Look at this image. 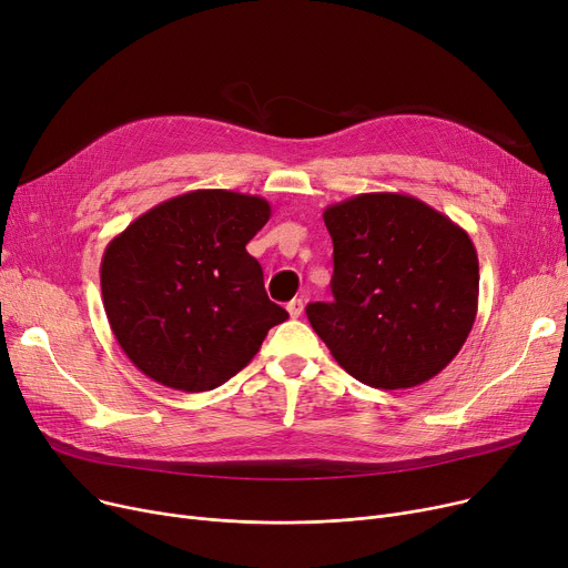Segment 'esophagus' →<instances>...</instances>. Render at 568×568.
<instances>
[{"mask_svg":"<svg viewBox=\"0 0 568 568\" xmlns=\"http://www.w3.org/2000/svg\"><path fill=\"white\" fill-rule=\"evenodd\" d=\"M287 313H290V317H300L304 313V302L302 300H292L287 304Z\"/></svg>","mask_w":568,"mask_h":568,"instance_id":"obj_1","label":"esophagus"}]
</instances>
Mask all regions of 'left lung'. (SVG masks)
<instances>
[{"mask_svg": "<svg viewBox=\"0 0 568 568\" xmlns=\"http://www.w3.org/2000/svg\"><path fill=\"white\" fill-rule=\"evenodd\" d=\"M334 242V302L306 315L334 359L375 389H409L442 373L479 308L469 234L405 193H362L324 209Z\"/></svg>", "mask_w": 568, "mask_h": 568, "instance_id": "left-lung-1", "label": "left lung"}]
</instances>
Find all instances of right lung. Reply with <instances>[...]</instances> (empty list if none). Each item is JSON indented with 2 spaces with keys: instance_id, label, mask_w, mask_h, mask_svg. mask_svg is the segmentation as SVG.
<instances>
[{
  "instance_id": "add662e5",
  "label": "right lung",
  "mask_w": 568,
  "mask_h": 568,
  "mask_svg": "<svg viewBox=\"0 0 568 568\" xmlns=\"http://www.w3.org/2000/svg\"><path fill=\"white\" fill-rule=\"evenodd\" d=\"M272 216L260 195L200 189L138 216L108 244L110 329L138 371L176 392L216 389L290 315L268 302L246 244Z\"/></svg>"
}]
</instances>
